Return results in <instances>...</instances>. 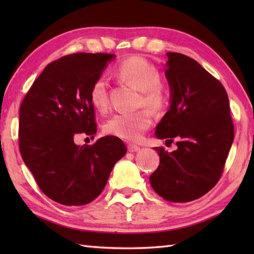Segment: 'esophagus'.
<instances>
[{
    "label": "esophagus",
    "mask_w": 254,
    "mask_h": 254,
    "mask_svg": "<svg viewBox=\"0 0 254 254\" xmlns=\"http://www.w3.org/2000/svg\"><path fill=\"white\" fill-rule=\"evenodd\" d=\"M139 149H141V147L137 146V145H135V144H128L127 145V150H128V152H131V153L138 152Z\"/></svg>",
    "instance_id": "34e87169"
}]
</instances>
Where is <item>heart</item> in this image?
<instances>
[{
    "label": "heart",
    "instance_id": "b5f03b06",
    "mask_svg": "<svg viewBox=\"0 0 254 254\" xmlns=\"http://www.w3.org/2000/svg\"><path fill=\"white\" fill-rule=\"evenodd\" d=\"M116 75L124 82L141 90V104L154 112H161L168 102L165 89L161 87L160 72L142 57H130L116 67ZM90 102L97 110L105 111L109 107V82L105 76L97 77L89 89ZM152 115L146 109L135 112H120L108 120L104 131L109 135L126 141H138L152 126Z\"/></svg>",
    "mask_w": 254,
    "mask_h": 254
}]
</instances>
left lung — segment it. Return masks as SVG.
<instances>
[{
	"label": "left lung",
	"mask_w": 254,
	"mask_h": 254,
	"mask_svg": "<svg viewBox=\"0 0 254 254\" xmlns=\"http://www.w3.org/2000/svg\"><path fill=\"white\" fill-rule=\"evenodd\" d=\"M167 57L171 101L155 134L166 142L178 139V148L168 153L155 147L160 161L149 181L166 201L183 203L203 196L220 179L234 142V123L227 91L217 78L185 55Z\"/></svg>",
	"instance_id": "left-lung-1"
}]
</instances>
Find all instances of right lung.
Returning a JSON list of instances; mask_svg holds the SVG:
<instances>
[{
  "mask_svg": "<svg viewBox=\"0 0 254 254\" xmlns=\"http://www.w3.org/2000/svg\"><path fill=\"white\" fill-rule=\"evenodd\" d=\"M115 55L74 53L48 64L19 108L18 144L24 163L46 195L66 206L88 204L127 153L119 137L76 145L97 132L89 89Z\"/></svg>",
  "mask_w": 254,
  "mask_h": 254,
  "instance_id": "1",
  "label": "right lung"
}]
</instances>
